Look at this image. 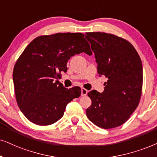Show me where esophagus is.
<instances>
[{"label": "esophagus", "mask_w": 157, "mask_h": 157, "mask_svg": "<svg viewBox=\"0 0 157 157\" xmlns=\"http://www.w3.org/2000/svg\"><path fill=\"white\" fill-rule=\"evenodd\" d=\"M87 92H88V91L86 90V89H84V88L82 89V96H86V94H87Z\"/></svg>", "instance_id": "1"}]
</instances>
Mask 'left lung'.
<instances>
[{
  "label": "left lung",
  "mask_w": 157,
  "mask_h": 157,
  "mask_svg": "<svg viewBox=\"0 0 157 157\" xmlns=\"http://www.w3.org/2000/svg\"><path fill=\"white\" fill-rule=\"evenodd\" d=\"M98 63V73L108 78L102 93H88L92 105L86 109L88 119L102 129L123 124L140 102L143 67L136 50L128 40L111 33H86Z\"/></svg>",
  "instance_id": "8db88e82"
}]
</instances>
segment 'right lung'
<instances>
[{
  "label": "right lung",
  "mask_w": 157,
  "mask_h": 157,
  "mask_svg": "<svg viewBox=\"0 0 157 157\" xmlns=\"http://www.w3.org/2000/svg\"><path fill=\"white\" fill-rule=\"evenodd\" d=\"M92 55L81 33L40 36L19 56L13 71L17 102L25 117L40 126L63 117L67 103L81 95L79 87L67 89L57 81L66 72L68 59L75 54Z\"/></svg>",
  "instance_id": "add662e5"
}]
</instances>
